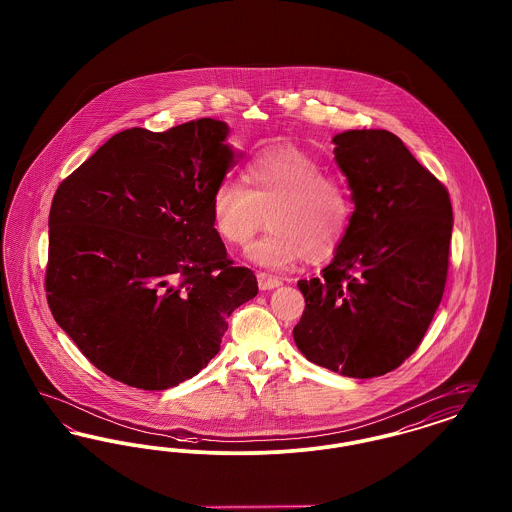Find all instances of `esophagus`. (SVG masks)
<instances>
[{
  "label": "esophagus",
  "instance_id": "34e87169",
  "mask_svg": "<svg viewBox=\"0 0 512 512\" xmlns=\"http://www.w3.org/2000/svg\"><path fill=\"white\" fill-rule=\"evenodd\" d=\"M257 282H259V288H261L263 292H267V290H274V288L282 286V280H280V278H276V276H268L265 272H259V274H257Z\"/></svg>",
  "mask_w": 512,
  "mask_h": 512
}]
</instances>
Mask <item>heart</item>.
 <instances>
[{
  "label": "heart",
  "mask_w": 512,
  "mask_h": 512,
  "mask_svg": "<svg viewBox=\"0 0 512 512\" xmlns=\"http://www.w3.org/2000/svg\"><path fill=\"white\" fill-rule=\"evenodd\" d=\"M242 180L222 178L211 194V219L224 244L245 247L263 228L272 230L247 255L270 270H286L305 257L332 259L345 242L355 201L347 184L326 174L313 155L295 146H272L245 163Z\"/></svg>",
  "instance_id": "obj_1"
}]
</instances>
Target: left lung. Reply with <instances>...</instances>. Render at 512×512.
I'll list each match as a JSON object with an SVG mask.
<instances>
[{"instance_id": "1", "label": "left lung", "mask_w": 512, "mask_h": 512, "mask_svg": "<svg viewBox=\"0 0 512 512\" xmlns=\"http://www.w3.org/2000/svg\"><path fill=\"white\" fill-rule=\"evenodd\" d=\"M355 215L320 278L299 280V351L351 378H374L418 349L443 297L453 209L447 188L388 130L334 136Z\"/></svg>"}]
</instances>
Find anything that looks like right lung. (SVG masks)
<instances>
[{
    "mask_svg": "<svg viewBox=\"0 0 512 512\" xmlns=\"http://www.w3.org/2000/svg\"><path fill=\"white\" fill-rule=\"evenodd\" d=\"M228 126L128 128L57 188L46 297L55 322L109 378L167 390L219 353L228 317L259 288L228 257L211 194L232 163Z\"/></svg>",
    "mask_w": 512,
    "mask_h": 512,
    "instance_id": "obj_1",
    "label": "right lung"
}]
</instances>
